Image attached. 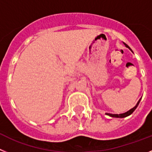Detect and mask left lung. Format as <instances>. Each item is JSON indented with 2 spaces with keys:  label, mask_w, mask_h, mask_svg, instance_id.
<instances>
[{
  "label": "left lung",
  "mask_w": 152,
  "mask_h": 152,
  "mask_svg": "<svg viewBox=\"0 0 152 152\" xmlns=\"http://www.w3.org/2000/svg\"><path fill=\"white\" fill-rule=\"evenodd\" d=\"M124 45H125V46L126 48H128L129 49V50H131V48H130L129 47V46L127 45L126 44H125L124 43ZM140 101H141V98L139 100V102H137V104H136V105L135 107H132V109H130V110H128V111L127 112H126V113H120V114H112V113H106V114L107 115H108V116H110V117H117V118H124V117H128V116H129L130 115V114H132V113H133V111L135 110H136V107H138V105H139V102H140Z\"/></svg>",
  "instance_id": "obj_1"
}]
</instances>
